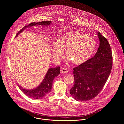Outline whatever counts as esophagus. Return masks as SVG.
<instances>
[{"instance_id":"34e87169","label":"esophagus","mask_w":124,"mask_h":124,"mask_svg":"<svg viewBox=\"0 0 124 124\" xmlns=\"http://www.w3.org/2000/svg\"><path fill=\"white\" fill-rule=\"evenodd\" d=\"M68 72V70L67 69L64 68H62L61 69V73H67Z\"/></svg>"}]
</instances>
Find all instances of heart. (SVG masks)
<instances>
[{
  "mask_svg": "<svg viewBox=\"0 0 124 124\" xmlns=\"http://www.w3.org/2000/svg\"><path fill=\"white\" fill-rule=\"evenodd\" d=\"M96 46L94 39L91 36L85 35L78 31H71L60 36L58 41L54 42L53 57L59 59L66 55L75 65H80L86 62L93 53Z\"/></svg>",
  "mask_w": 124,
  "mask_h": 124,
  "instance_id": "heart-1",
  "label": "heart"
}]
</instances>
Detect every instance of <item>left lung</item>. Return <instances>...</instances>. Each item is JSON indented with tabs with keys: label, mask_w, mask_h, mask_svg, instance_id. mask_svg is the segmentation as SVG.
Returning a JSON list of instances; mask_svg holds the SVG:
<instances>
[{
	"label": "left lung",
	"mask_w": 124,
	"mask_h": 124,
	"mask_svg": "<svg viewBox=\"0 0 124 124\" xmlns=\"http://www.w3.org/2000/svg\"><path fill=\"white\" fill-rule=\"evenodd\" d=\"M100 45L92 58L73 69L74 85L72 97L78 101H86L96 97L103 88L111 73L113 56L106 38L98 32Z\"/></svg>",
	"instance_id": "obj_1"
}]
</instances>
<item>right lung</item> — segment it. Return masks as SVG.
<instances>
[{"label": "right lung", "instance_id": "add662e5", "mask_svg": "<svg viewBox=\"0 0 124 124\" xmlns=\"http://www.w3.org/2000/svg\"><path fill=\"white\" fill-rule=\"evenodd\" d=\"M51 21H43L39 22H32L29 25L25 26L17 34L16 37L26 28L33 26L35 25H49L51 24ZM60 73V67L59 66L56 68H52L48 70L44 78L39 86L34 89L27 90L22 88L20 85H18L19 88L28 97L34 99H42L44 97L52 88L53 82L54 78L57 77Z\"/></svg>", "mask_w": 124, "mask_h": 124}]
</instances>
